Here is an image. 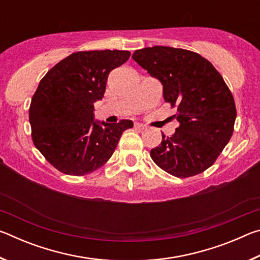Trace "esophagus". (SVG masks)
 Masks as SVG:
<instances>
[{
    "label": "esophagus",
    "instance_id": "1",
    "mask_svg": "<svg viewBox=\"0 0 260 260\" xmlns=\"http://www.w3.org/2000/svg\"><path fill=\"white\" fill-rule=\"evenodd\" d=\"M134 127H135L136 129H140V131H143V129L147 128V126L143 125V124H141V122H136V124L134 125Z\"/></svg>",
    "mask_w": 260,
    "mask_h": 260
}]
</instances>
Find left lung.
Segmentation results:
<instances>
[{"label":"left lung","mask_w":260,"mask_h":260,"mask_svg":"<svg viewBox=\"0 0 260 260\" xmlns=\"http://www.w3.org/2000/svg\"><path fill=\"white\" fill-rule=\"evenodd\" d=\"M136 63L162 86L165 102L177 105L179 127L151 149L152 160L178 178L202 173L231 140L236 108L230 88L204 57L180 48L155 46L136 50Z\"/></svg>","instance_id":"obj_1"}]
</instances>
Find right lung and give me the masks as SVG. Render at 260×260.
Instances as JSON below:
<instances>
[{"mask_svg":"<svg viewBox=\"0 0 260 260\" xmlns=\"http://www.w3.org/2000/svg\"><path fill=\"white\" fill-rule=\"evenodd\" d=\"M125 50L79 51L47 72L29 107L32 139L50 164L69 175L100 169L133 121L95 120L94 103L104 95L109 73L129 58Z\"/></svg>","mask_w":260,"mask_h":260,"instance_id":"1","label":"right lung"}]
</instances>
